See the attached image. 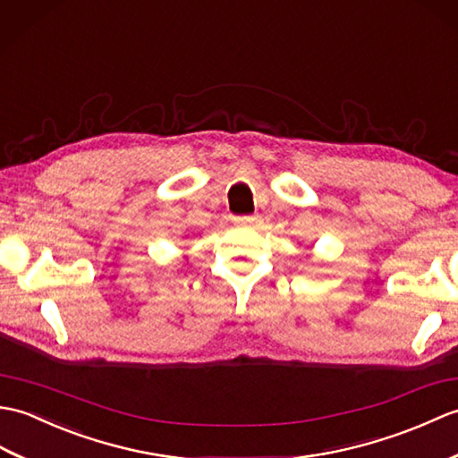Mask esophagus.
<instances>
[{"label": "esophagus", "instance_id": "esophagus-1", "mask_svg": "<svg viewBox=\"0 0 458 458\" xmlns=\"http://www.w3.org/2000/svg\"><path fill=\"white\" fill-rule=\"evenodd\" d=\"M260 219L257 216H245V217H235V223L239 225H257Z\"/></svg>", "mask_w": 458, "mask_h": 458}]
</instances>
